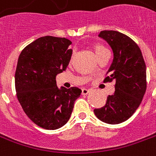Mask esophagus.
<instances>
[{
  "mask_svg": "<svg viewBox=\"0 0 156 156\" xmlns=\"http://www.w3.org/2000/svg\"><path fill=\"white\" fill-rule=\"evenodd\" d=\"M89 92H90V90H88V89H86V88L82 89V94H83V95H87Z\"/></svg>",
  "mask_w": 156,
  "mask_h": 156,
  "instance_id": "1",
  "label": "esophagus"
}]
</instances>
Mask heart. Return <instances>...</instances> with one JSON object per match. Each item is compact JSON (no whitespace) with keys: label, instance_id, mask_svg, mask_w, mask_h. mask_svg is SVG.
Returning a JSON list of instances; mask_svg holds the SVG:
<instances>
[{"label":"heart","instance_id":"1","mask_svg":"<svg viewBox=\"0 0 156 156\" xmlns=\"http://www.w3.org/2000/svg\"><path fill=\"white\" fill-rule=\"evenodd\" d=\"M93 49L94 51L96 53V55H99L100 53H101L102 51H104L105 50H106L104 46H101V45H99V44H96V45H94L93 46Z\"/></svg>","mask_w":156,"mask_h":156}]
</instances>
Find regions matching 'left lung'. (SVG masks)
Listing matches in <instances>:
<instances>
[{
  "label": "left lung",
  "instance_id": "obj_1",
  "mask_svg": "<svg viewBox=\"0 0 156 156\" xmlns=\"http://www.w3.org/2000/svg\"><path fill=\"white\" fill-rule=\"evenodd\" d=\"M99 37L112 49V63L104 81L115 80V91L94 114L104 123L119 124L128 120L141 104L147 90V68L139 46L128 36L105 30Z\"/></svg>",
  "mask_w": 156,
  "mask_h": 156
}]
</instances>
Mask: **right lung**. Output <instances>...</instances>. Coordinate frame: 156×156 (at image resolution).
<instances>
[{"label":"right lung","mask_w":156,"mask_h":156,"mask_svg":"<svg viewBox=\"0 0 156 156\" xmlns=\"http://www.w3.org/2000/svg\"><path fill=\"white\" fill-rule=\"evenodd\" d=\"M71 41L46 36L37 38L20 53L15 71V90L23 110L33 123L47 130L61 128L70 119L78 87L56 84V75L65 71L71 59Z\"/></svg>","instance_id":"obj_1"}]
</instances>
